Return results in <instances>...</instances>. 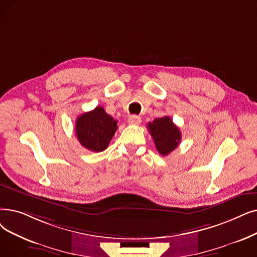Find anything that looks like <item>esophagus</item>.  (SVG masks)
Here are the masks:
<instances>
[{
  "label": "esophagus",
  "instance_id": "esophagus-1",
  "mask_svg": "<svg viewBox=\"0 0 257 257\" xmlns=\"http://www.w3.org/2000/svg\"><path fill=\"white\" fill-rule=\"evenodd\" d=\"M128 121H129V124H131V125H140L141 122H142V119L138 115H131L129 117Z\"/></svg>",
  "mask_w": 257,
  "mask_h": 257
}]
</instances>
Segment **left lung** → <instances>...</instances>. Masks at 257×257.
Returning a JSON list of instances; mask_svg holds the SVG:
<instances>
[{
    "instance_id": "8db88e82",
    "label": "left lung",
    "mask_w": 257,
    "mask_h": 257,
    "mask_svg": "<svg viewBox=\"0 0 257 257\" xmlns=\"http://www.w3.org/2000/svg\"><path fill=\"white\" fill-rule=\"evenodd\" d=\"M148 130L153 138L155 147L162 155H168L181 142L182 133L169 116L155 118L148 122Z\"/></svg>"
}]
</instances>
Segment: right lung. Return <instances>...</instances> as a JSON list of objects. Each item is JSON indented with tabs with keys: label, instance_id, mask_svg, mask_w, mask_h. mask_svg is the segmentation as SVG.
<instances>
[{
	"label": "right lung",
	"instance_id": "obj_1",
	"mask_svg": "<svg viewBox=\"0 0 257 257\" xmlns=\"http://www.w3.org/2000/svg\"><path fill=\"white\" fill-rule=\"evenodd\" d=\"M117 121L103 107L81 114L75 121V133L80 144L93 152L104 151L117 129Z\"/></svg>",
	"mask_w": 257,
	"mask_h": 257
}]
</instances>
